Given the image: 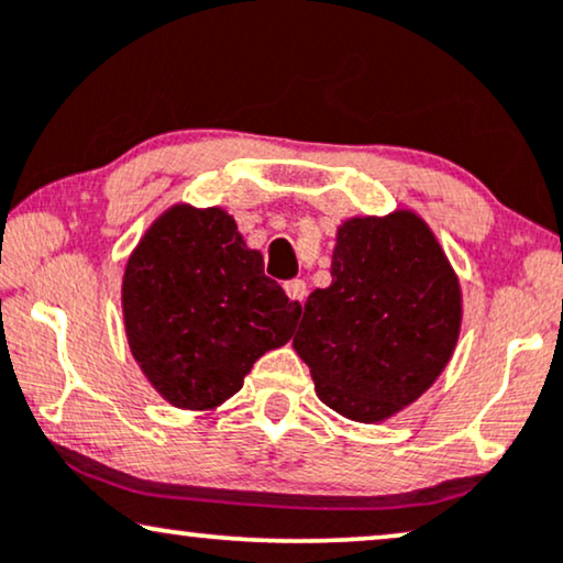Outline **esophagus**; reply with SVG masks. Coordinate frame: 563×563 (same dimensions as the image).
Instances as JSON below:
<instances>
[{
	"mask_svg": "<svg viewBox=\"0 0 563 563\" xmlns=\"http://www.w3.org/2000/svg\"><path fill=\"white\" fill-rule=\"evenodd\" d=\"M283 288H286V296H288L290 301H294L296 306H303L306 296H309V288H306L303 280H288Z\"/></svg>",
	"mask_w": 563,
	"mask_h": 563,
	"instance_id": "1",
	"label": "esophagus"
}]
</instances>
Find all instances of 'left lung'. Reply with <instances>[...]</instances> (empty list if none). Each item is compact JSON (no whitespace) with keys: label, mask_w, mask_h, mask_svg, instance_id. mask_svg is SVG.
Segmentation results:
<instances>
[{"label":"left lung","mask_w":563,"mask_h":563,"mask_svg":"<svg viewBox=\"0 0 563 563\" xmlns=\"http://www.w3.org/2000/svg\"><path fill=\"white\" fill-rule=\"evenodd\" d=\"M461 280L422 216H352L336 227L332 286L303 306L294 350L317 396L352 422L415 404L461 336Z\"/></svg>","instance_id":"left-lung-1"}]
</instances>
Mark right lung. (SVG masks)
Returning a JSON list of instances; mask_svg holds the SVG:
<instances>
[{
  "instance_id": "add662e5",
  "label": "right lung",
  "mask_w": 563,
  "mask_h": 563,
  "mask_svg": "<svg viewBox=\"0 0 563 563\" xmlns=\"http://www.w3.org/2000/svg\"><path fill=\"white\" fill-rule=\"evenodd\" d=\"M125 336L154 391L177 409L213 411L244 386L267 350L283 347L301 306L265 277L223 208L175 203L125 262Z\"/></svg>"
}]
</instances>
